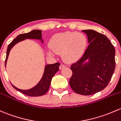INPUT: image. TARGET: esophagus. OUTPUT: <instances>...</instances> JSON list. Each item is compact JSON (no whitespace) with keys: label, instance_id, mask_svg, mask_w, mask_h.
Masks as SVG:
<instances>
[{"label":"esophagus","instance_id":"34e87169","mask_svg":"<svg viewBox=\"0 0 121 121\" xmlns=\"http://www.w3.org/2000/svg\"><path fill=\"white\" fill-rule=\"evenodd\" d=\"M65 67V65L64 64H61L60 65V69H63V68H64Z\"/></svg>","mask_w":121,"mask_h":121}]
</instances>
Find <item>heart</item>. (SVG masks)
I'll return each instance as SVG.
<instances>
[{"label": "heart", "mask_w": 121, "mask_h": 121, "mask_svg": "<svg viewBox=\"0 0 121 121\" xmlns=\"http://www.w3.org/2000/svg\"><path fill=\"white\" fill-rule=\"evenodd\" d=\"M87 38L83 34L77 32H65L57 34L51 41L50 55L63 52L66 61H71L82 55L87 46Z\"/></svg>", "instance_id": "obj_1"}]
</instances>
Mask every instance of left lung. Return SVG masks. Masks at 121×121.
Listing matches in <instances>:
<instances>
[{
    "instance_id": "left-lung-1",
    "label": "left lung",
    "mask_w": 121,
    "mask_h": 121,
    "mask_svg": "<svg viewBox=\"0 0 121 121\" xmlns=\"http://www.w3.org/2000/svg\"><path fill=\"white\" fill-rule=\"evenodd\" d=\"M89 44L83 56L71 65L69 85L75 93L91 95L108 85L115 68V50L106 36L94 30H82ZM89 60L87 63L84 62Z\"/></svg>"
}]
</instances>
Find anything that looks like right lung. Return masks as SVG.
<instances>
[{
	"mask_svg": "<svg viewBox=\"0 0 121 121\" xmlns=\"http://www.w3.org/2000/svg\"><path fill=\"white\" fill-rule=\"evenodd\" d=\"M42 30H33L28 33L26 34H20L17 38H15L9 44L7 49V54H6V58L5 60V65L7 63V58H8L9 54L11 48L14 46L16 43L21 42L25 39H42ZM43 42V40H42ZM60 63H56L53 64H49L45 66L44 71L43 77L39 82L35 86L32 88L28 90H21L15 87L14 85L12 86L16 90H17L22 94L31 97H36V96H40L44 95L47 93L49 90V87L50 86L51 81L52 78L54 75L59 70V66Z\"/></svg>",
	"mask_w": 121,
	"mask_h": 121,
	"instance_id": "obj_1",
	"label": "right lung"
}]
</instances>
